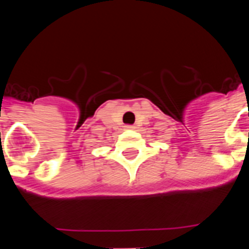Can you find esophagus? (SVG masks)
<instances>
[{
	"label": "esophagus",
	"mask_w": 249,
	"mask_h": 249,
	"mask_svg": "<svg viewBox=\"0 0 249 249\" xmlns=\"http://www.w3.org/2000/svg\"><path fill=\"white\" fill-rule=\"evenodd\" d=\"M125 129H127V130L135 129V126H134V125H125Z\"/></svg>",
	"instance_id": "esophagus-1"
}]
</instances>
